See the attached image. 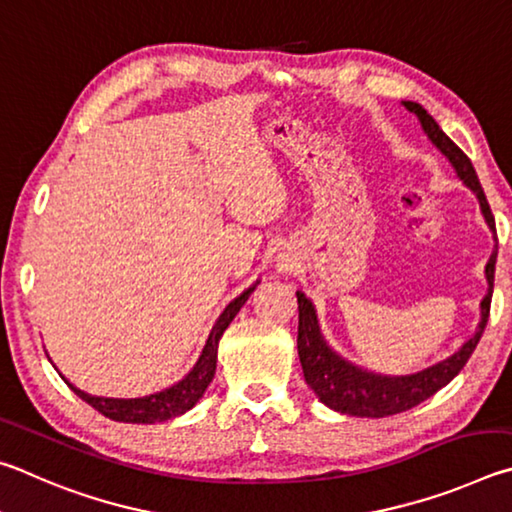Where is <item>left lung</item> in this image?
<instances>
[{
    "label": "left lung",
    "instance_id": "8db88e82",
    "mask_svg": "<svg viewBox=\"0 0 512 512\" xmlns=\"http://www.w3.org/2000/svg\"><path fill=\"white\" fill-rule=\"evenodd\" d=\"M405 107L409 112L418 116L420 125L427 132V137L432 139L434 146L443 152V155L452 161L456 173L470 186L479 197L483 218L490 224V229L495 231V215L490 211V204L483 193L481 182L477 173H474L472 161L468 155L456 146V143L447 137V134L438 128V123L427 114L423 105L405 101ZM495 263H497V249L492 251L490 261L486 265L488 276V294L481 301V324L479 330L474 333L472 339L463 344L459 353H454L447 360L438 362L429 369L414 373V375H375L369 371L357 369V366L348 364L342 357L330 351L324 337L319 333L315 306H312L306 294L297 292L299 303V360L303 366V375L310 389L317 393V398L324 402L326 407L339 411V414L348 416H360V418H384V416H396L407 411L411 407L420 405V402L432 398L438 389H443L445 384H450L459 371L470 360V355L477 348L479 339L483 335V328L488 324L490 317V301H492V288H495Z\"/></svg>",
    "mask_w": 512,
    "mask_h": 512
}]
</instances>
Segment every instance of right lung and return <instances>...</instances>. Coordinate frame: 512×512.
<instances>
[{"label": "right lung", "instance_id": "right-lung-1", "mask_svg": "<svg viewBox=\"0 0 512 512\" xmlns=\"http://www.w3.org/2000/svg\"><path fill=\"white\" fill-rule=\"evenodd\" d=\"M256 290V285H251L249 290L240 294L238 299H233L227 308H224L222 315L215 321L209 339H206V346L200 355V360L193 366V371L186 375L182 382L173 384L170 389H164L159 393H152L146 398H96L89 396V393L76 389L74 384H67L71 391L76 393L78 398H83L87 405H92L96 411H101L105 418H112L116 423H137V425H152V423H164L168 418L182 416L184 411L197 405V400L204 396L206 387H209L213 375H215V362H218V342L224 330L238 315V310L245 306L249 294Z\"/></svg>", "mask_w": 512, "mask_h": 512}]
</instances>
